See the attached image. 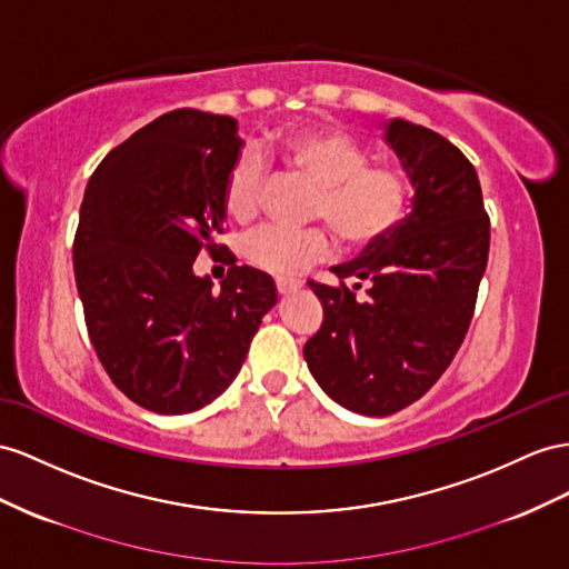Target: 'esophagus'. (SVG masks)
Returning <instances> with one entry per match:
<instances>
[{"mask_svg": "<svg viewBox=\"0 0 569 569\" xmlns=\"http://www.w3.org/2000/svg\"><path fill=\"white\" fill-rule=\"evenodd\" d=\"M298 286H300V281H296V279H276V290H279V296L293 293Z\"/></svg>", "mask_w": 569, "mask_h": 569, "instance_id": "obj_1", "label": "esophagus"}]
</instances>
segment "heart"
I'll list each match as a JSON object with an SVG mask.
<instances>
[{"label": "heart", "mask_w": 569, "mask_h": 569, "mask_svg": "<svg viewBox=\"0 0 569 569\" xmlns=\"http://www.w3.org/2000/svg\"><path fill=\"white\" fill-rule=\"evenodd\" d=\"M276 156L317 184L312 216L322 218L339 240L353 250H368L399 226L409 203V189L397 170L368 166V153L337 129H300L281 139ZM264 172L252 153L230 166L223 182V209L244 223L259 211ZM331 252L327 230H288L267 226L244 242V257L254 267L293 276Z\"/></svg>", "instance_id": "heart-1"}]
</instances>
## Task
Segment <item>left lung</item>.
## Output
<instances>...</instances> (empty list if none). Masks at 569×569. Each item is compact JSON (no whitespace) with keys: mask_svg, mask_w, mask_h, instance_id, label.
<instances>
[{"mask_svg":"<svg viewBox=\"0 0 569 569\" xmlns=\"http://www.w3.org/2000/svg\"><path fill=\"white\" fill-rule=\"evenodd\" d=\"M385 141L411 180V213L358 259L331 267L337 288L308 281L325 319L305 360L317 385L360 416L397 413L440 380L469 331L490 247L469 158L406 120H391ZM362 282L369 298L356 301Z\"/></svg>","mask_w":569,"mask_h":569,"instance_id":"1","label":"left lung"}]
</instances>
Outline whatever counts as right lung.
I'll return each instance as SVG.
<instances>
[{
    "instance_id": "obj_1",
    "label": "right lung",
    "mask_w": 569,
    "mask_h": 569,
    "mask_svg": "<svg viewBox=\"0 0 569 569\" xmlns=\"http://www.w3.org/2000/svg\"><path fill=\"white\" fill-rule=\"evenodd\" d=\"M238 122L180 108L112 149L86 187L74 276L106 372L141 409L180 416L221 397L276 305L269 273L228 269L213 293L194 273L226 230L223 182Z\"/></svg>"
}]
</instances>
